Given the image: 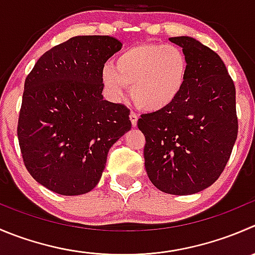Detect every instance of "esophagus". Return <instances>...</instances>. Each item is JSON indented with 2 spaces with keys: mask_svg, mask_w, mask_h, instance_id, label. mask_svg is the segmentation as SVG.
Segmentation results:
<instances>
[{
  "mask_svg": "<svg viewBox=\"0 0 255 255\" xmlns=\"http://www.w3.org/2000/svg\"><path fill=\"white\" fill-rule=\"evenodd\" d=\"M129 120H130V122H132L133 127H135V126H137V122H138V116L135 115L134 112H130Z\"/></svg>",
  "mask_w": 255,
  "mask_h": 255,
  "instance_id": "esophagus-1",
  "label": "esophagus"
}]
</instances>
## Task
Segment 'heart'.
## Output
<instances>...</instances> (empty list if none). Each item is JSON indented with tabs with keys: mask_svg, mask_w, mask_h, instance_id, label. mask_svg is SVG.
<instances>
[{
	"mask_svg": "<svg viewBox=\"0 0 255 255\" xmlns=\"http://www.w3.org/2000/svg\"><path fill=\"white\" fill-rule=\"evenodd\" d=\"M188 76V58L173 44H140L116 59V67L106 65L102 82L113 101L125 100L128 86L138 106L148 112L169 107L178 98Z\"/></svg>",
	"mask_w": 255,
	"mask_h": 255,
	"instance_id": "obj_1",
	"label": "heart"
}]
</instances>
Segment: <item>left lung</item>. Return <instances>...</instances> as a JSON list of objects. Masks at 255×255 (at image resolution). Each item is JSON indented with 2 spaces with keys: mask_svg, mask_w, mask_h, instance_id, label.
Instances as JSON below:
<instances>
[{
  "mask_svg": "<svg viewBox=\"0 0 255 255\" xmlns=\"http://www.w3.org/2000/svg\"><path fill=\"white\" fill-rule=\"evenodd\" d=\"M188 58V76L177 100L145 113L144 165L154 187L168 194L198 193L223 172L238 135L236 87L221 57L193 37H170Z\"/></svg>",
  "mask_w": 255,
  "mask_h": 255,
  "instance_id": "left-lung-1",
  "label": "left lung"
}]
</instances>
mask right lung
Here are the masks:
<instances>
[{
	"label": "right lung",
	"mask_w": 255,
	"mask_h": 255,
	"mask_svg": "<svg viewBox=\"0 0 255 255\" xmlns=\"http://www.w3.org/2000/svg\"><path fill=\"white\" fill-rule=\"evenodd\" d=\"M122 48L111 36H76L42 54L24 81L19 148L29 174L62 196L100 182L110 148L130 129L129 110L103 100L102 70Z\"/></svg>",
	"instance_id": "add662e5"
}]
</instances>
